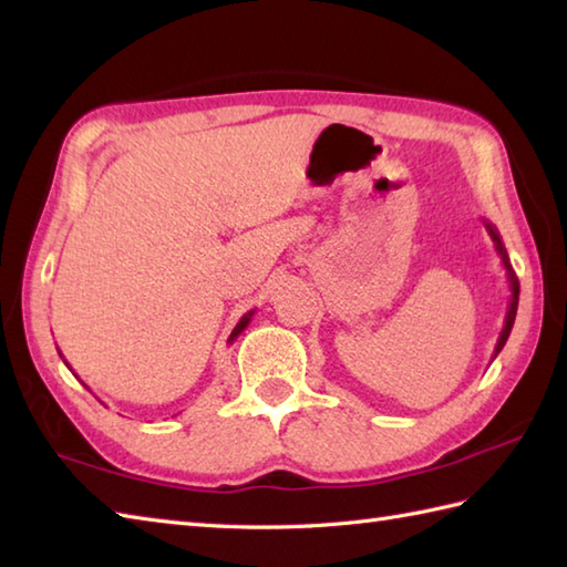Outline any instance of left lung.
Wrapping results in <instances>:
<instances>
[{"label":"left lung","instance_id":"1","mask_svg":"<svg viewBox=\"0 0 567 567\" xmlns=\"http://www.w3.org/2000/svg\"><path fill=\"white\" fill-rule=\"evenodd\" d=\"M484 227H487V233H489V237H492V241H494V249H496V254H499L502 267H504V271H506V281H509V291H512L509 308H506V318H504V328H502V334H499V340H496V348H494V357H496V354H499V352L504 350V344H506V340H509V332H512V328H514L516 308H518V279H516V274H514V269H512L509 254H506V249H504V245H502V237H499V233H496V227H494L492 223H487V219H484Z\"/></svg>","mask_w":567,"mask_h":567}]
</instances>
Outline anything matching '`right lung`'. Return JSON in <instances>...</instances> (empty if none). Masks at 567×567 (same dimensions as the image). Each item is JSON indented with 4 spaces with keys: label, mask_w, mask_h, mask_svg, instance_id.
I'll return each instance as SVG.
<instances>
[{
    "label": "right lung",
    "mask_w": 567,
    "mask_h": 567,
    "mask_svg": "<svg viewBox=\"0 0 567 567\" xmlns=\"http://www.w3.org/2000/svg\"><path fill=\"white\" fill-rule=\"evenodd\" d=\"M251 316H254V310H249V313H247V316H241V320H239V322H237V326H235L233 334H229V340H227L229 344H233V342H235V340L239 338V334H241V332H245V328L249 326V320H251ZM58 354H61V352H58ZM63 362H65V360H63ZM65 364H68V362H65Z\"/></svg>",
    "instance_id": "obj_1"
}]
</instances>
